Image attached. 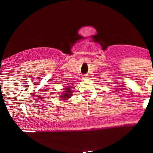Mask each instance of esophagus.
I'll return each mask as SVG.
<instances>
[{
    "label": "esophagus",
    "mask_w": 153,
    "mask_h": 153,
    "mask_svg": "<svg viewBox=\"0 0 153 153\" xmlns=\"http://www.w3.org/2000/svg\"><path fill=\"white\" fill-rule=\"evenodd\" d=\"M87 78V76H85V75H84V76H83V79H85Z\"/></svg>",
    "instance_id": "obj_1"
}]
</instances>
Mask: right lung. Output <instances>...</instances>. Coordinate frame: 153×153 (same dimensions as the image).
Wrapping results in <instances>:
<instances>
[{
  "label": "right lung",
  "instance_id": "obj_1",
  "mask_svg": "<svg viewBox=\"0 0 153 153\" xmlns=\"http://www.w3.org/2000/svg\"><path fill=\"white\" fill-rule=\"evenodd\" d=\"M72 91H71V88L70 86L67 87L66 88H65L64 93H62L60 97L63 98V100H68V98H70L71 96H72Z\"/></svg>",
  "mask_w": 153,
  "mask_h": 153
}]
</instances>
